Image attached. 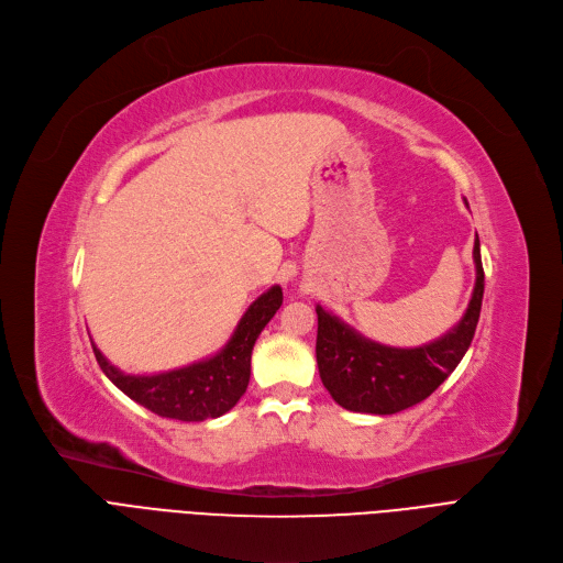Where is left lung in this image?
<instances>
[{
  "mask_svg": "<svg viewBox=\"0 0 563 563\" xmlns=\"http://www.w3.org/2000/svg\"><path fill=\"white\" fill-rule=\"evenodd\" d=\"M476 284L465 316L444 336L419 347H394L362 336L341 318L316 307V362L320 380L345 410L394 415L431 396L461 364L484 302V265L474 240Z\"/></svg>",
  "mask_w": 563,
  "mask_h": 563,
  "instance_id": "left-lung-1",
  "label": "left lung"
}]
</instances>
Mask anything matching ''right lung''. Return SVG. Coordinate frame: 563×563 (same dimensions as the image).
<instances>
[{"instance_id":"right-lung-1","label":"right lung","mask_w":563,"mask_h":563,"mask_svg":"<svg viewBox=\"0 0 563 563\" xmlns=\"http://www.w3.org/2000/svg\"><path fill=\"white\" fill-rule=\"evenodd\" d=\"M282 300L279 286L267 288L240 318L235 332L218 355L155 376H128L104 360L96 343L91 345L104 376L146 410L178 421L216 419L229 412L245 394L254 343L282 307Z\"/></svg>"}]
</instances>
